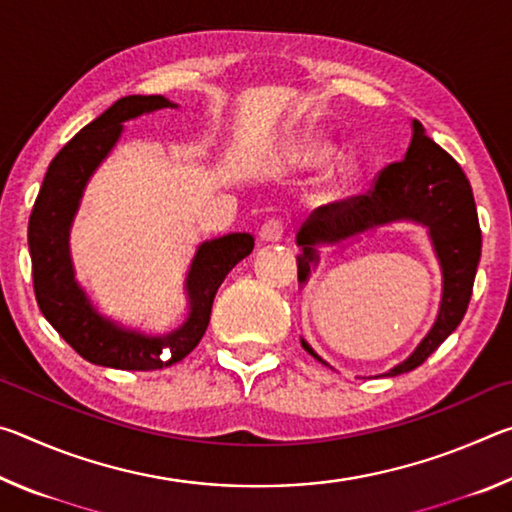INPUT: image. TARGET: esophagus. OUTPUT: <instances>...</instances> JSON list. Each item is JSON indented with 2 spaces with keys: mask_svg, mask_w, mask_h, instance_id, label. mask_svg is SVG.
<instances>
[{
  "mask_svg": "<svg viewBox=\"0 0 512 512\" xmlns=\"http://www.w3.org/2000/svg\"><path fill=\"white\" fill-rule=\"evenodd\" d=\"M284 237V223L280 219L266 221L262 228H259V239L262 241H280Z\"/></svg>",
  "mask_w": 512,
  "mask_h": 512,
  "instance_id": "obj_1",
  "label": "esophagus"
}]
</instances>
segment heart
<instances>
[{"instance_id":"b5f03b06","label":"heart","mask_w":512,"mask_h":512,"mask_svg":"<svg viewBox=\"0 0 512 512\" xmlns=\"http://www.w3.org/2000/svg\"><path fill=\"white\" fill-rule=\"evenodd\" d=\"M332 155V144L320 140V137H302L296 149H293V162L302 169L318 167ZM359 162L352 155H339L327 164V169L320 176V185L327 192H341V189L350 187L354 180L359 178Z\"/></svg>"}]
</instances>
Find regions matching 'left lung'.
<instances>
[{
    "mask_svg": "<svg viewBox=\"0 0 512 512\" xmlns=\"http://www.w3.org/2000/svg\"><path fill=\"white\" fill-rule=\"evenodd\" d=\"M413 221L429 230L433 250L443 271V300L438 318L409 359L384 372L386 377L415 370L440 348L461 325L470 305L476 266L481 259V228L470 180L447 151L424 135L420 121L413 119V137L404 160L379 171L368 194L352 196L318 207L298 232V280L307 282L311 266L318 264L320 244H341L379 225ZM311 357L325 363L302 341Z\"/></svg>",
    "mask_w": 512,
    "mask_h": 512,
    "instance_id": "1",
    "label": "left lung"
}]
</instances>
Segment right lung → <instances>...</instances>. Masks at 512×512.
I'll return each instance as SVG.
<instances>
[{"label": "right lung", "instance_id": "add662e5", "mask_svg": "<svg viewBox=\"0 0 512 512\" xmlns=\"http://www.w3.org/2000/svg\"><path fill=\"white\" fill-rule=\"evenodd\" d=\"M160 108H176V103L160 94H131L112 103L103 115L81 128L51 160L29 219L33 291L42 316L85 361L97 366L158 370L185 359L203 339L214 296L225 275L253 253L255 246V239L248 232H232L198 246L185 282L189 316L169 334L146 336L121 327L115 320L101 316L85 296L69 257V228L85 185L117 144L124 121Z\"/></svg>", "mask_w": 512, "mask_h": 512}]
</instances>
